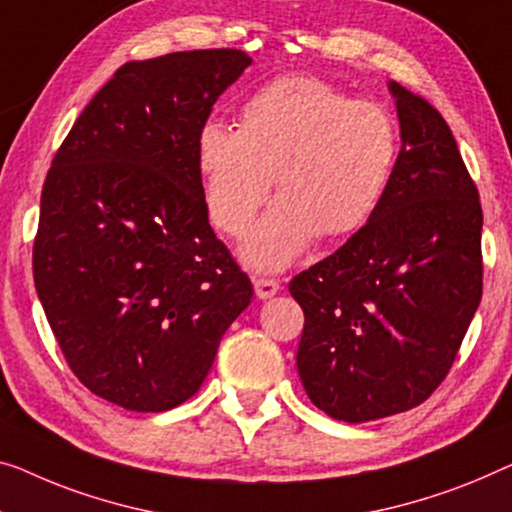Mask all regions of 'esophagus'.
<instances>
[{"label":"esophagus","instance_id":"1","mask_svg":"<svg viewBox=\"0 0 512 512\" xmlns=\"http://www.w3.org/2000/svg\"><path fill=\"white\" fill-rule=\"evenodd\" d=\"M280 292V282L278 280H271V278H257L255 280V294L257 299H271V296H276Z\"/></svg>","mask_w":512,"mask_h":512}]
</instances>
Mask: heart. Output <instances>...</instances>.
<instances>
[{"mask_svg": "<svg viewBox=\"0 0 512 512\" xmlns=\"http://www.w3.org/2000/svg\"><path fill=\"white\" fill-rule=\"evenodd\" d=\"M398 151V124L386 108L287 75L243 103L239 128L202 126L197 170L211 220L232 236L248 230L276 174L282 195L243 243V259L278 271L317 234L363 230L384 200Z\"/></svg>", "mask_w": 512, "mask_h": 512, "instance_id": "1", "label": "heart"}]
</instances>
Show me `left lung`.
Listing matches in <instances>:
<instances>
[{"label":"left lung","mask_w":512,"mask_h":512,"mask_svg":"<svg viewBox=\"0 0 512 512\" xmlns=\"http://www.w3.org/2000/svg\"><path fill=\"white\" fill-rule=\"evenodd\" d=\"M402 149L363 230L289 282L315 407L365 423L414 409L451 370L483 296V209L444 117L388 82Z\"/></svg>","instance_id":"1"}]
</instances>
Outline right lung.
<instances>
[{
	"mask_svg": "<svg viewBox=\"0 0 512 512\" xmlns=\"http://www.w3.org/2000/svg\"><path fill=\"white\" fill-rule=\"evenodd\" d=\"M250 64L230 48L128 61L45 177L38 299L75 377L128 411L193 398L253 299L211 230L197 170V135Z\"/></svg>",
	"mask_w": 512,
	"mask_h": 512,
	"instance_id": "1",
	"label": "right lung"
}]
</instances>
